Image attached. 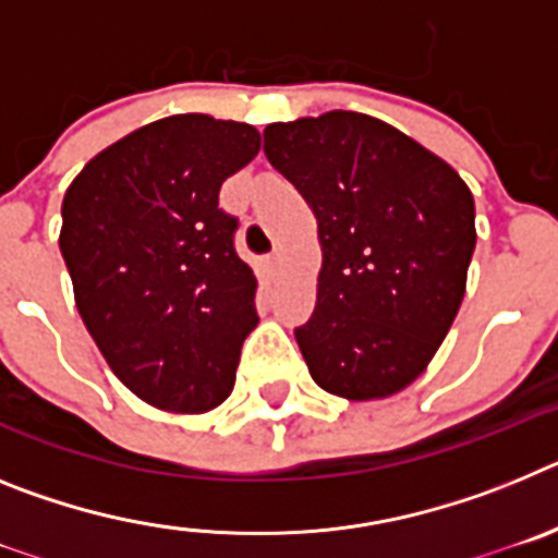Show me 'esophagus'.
I'll return each mask as SVG.
<instances>
[{"instance_id":"esophagus-1","label":"esophagus","mask_w":558,"mask_h":558,"mask_svg":"<svg viewBox=\"0 0 558 558\" xmlns=\"http://www.w3.org/2000/svg\"><path fill=\"white\" fill-rule=\"evenodd\" d=\"M279 259H282V256H279V251H274V254H268V259H265V265H268L270 274H276V270H279Z\"/></svg>"}]
</instances>
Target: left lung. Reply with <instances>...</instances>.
<instances>
[{
    "label": "left lung",
    "mask_w": 558,
    "mask_h": 558,
    "mask_svg": "<svg viewBox=\"0 0 558 558\" xmlns=\"http://www.w3.org/2000/svg\"><path fill=\"white\" fill-rule=\"evenodd\" d=\"M265 156L318 218V302L295 327L310 374L357 402L402 391L461 307L472 192L411 136L354 111L274 122Z\"/></svg>",
    "instance_id": "left-lung-1"
}]
</instances>
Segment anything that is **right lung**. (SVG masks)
<instances>
[{"mask_svg": "<svg viewBox=\"0 0 558 558\" xmlns=\"http://www.w3.org/2000/svg\"><path fill=\"white\" fill-rule=\"evenodd\" d=\"M256 153L254 125L179 113L106 147L63 195L77 313L111 372L150 405L201 413L234 388L259 315L220 186Z\"/></svg>", "mask_w": 558, "mask_h": 558, "instance_id": "1", "label": "right lung"}]
</instances>
